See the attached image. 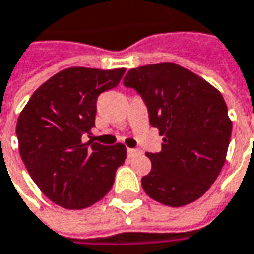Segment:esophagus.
Listing matches in <instances>:
<instances>
[{"instance_id": "obj_1", "label": "esophagus", "mask_w": 254, "mask_h": 254, "mask_svg": "<svg viewBox=\"0 0 254 254\" xmlns=\"http://www.w3.org/2000/svg\"><path fill=\"white\" fill-rule=\"evenodd\" d=\"M137 153H140V150H139V149H130V147L127 149V155H128L130 158H131V156H134V155H137Z\"/></svg>"}]
</instances>
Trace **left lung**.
<instances>
[{
    "instance_id": "left-lung-1",
    "label": "left lung",
    "mask_w": 254,
    "mask_h": 254,
    "mask_svg": "<svg viewBox=\"0 0 254 254\" xmlns=\"http://www.w3.org/2000/svg\"><path fill=\"white\" fill-rule=\"evenodd\" d=\"M147 107L162 150L146 153L152 170L142 178L149 197L180 207L202 197L219 175L233 123L222 95L206 80L174 63L131 68L123 80Z\"/></svg>"
}]
</instances>
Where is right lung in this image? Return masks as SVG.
<instances>
[{
	"label": "right lung",
	"mask_w": 254,
	"mask_h": 254,
	"mask_svg": "<svg viewBox=\"0 0 254 254\" xmlns=\"http://www.w3.org/2000/svg\"><path fill=\"white\" fill-rule=\"evenodd\" d=\"M124 71L63 70L30 96L17 120L20 156L36 186L58 206L84 209L99 202L126 161L121 143L81 142L95 126L98 96L115 87Z\"/></svg>",
	"instance_id": "add662e5"
}]
</instances>
